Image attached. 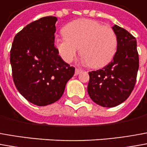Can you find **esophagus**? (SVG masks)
I'll use <instances>...</instances> for the list:
<instances>
[{"label":"esophagus","instance_id":"obj_1","mask_svg":"<svg viewBox=\"0 0 147 147\" xmlns=\"http://www.w3.org/2000/svg\"><path fill=\"white\" fill-rule=\"evenodd\" d=\"M82 70H81V69H79L76 68V69H75V75H78L80 73H82Z\"/></svg>","mask_w":147,"mask_h":147}]
</instances>
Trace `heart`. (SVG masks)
Wrapping results in <instances>:
<instances>
[{
    "label": "heart",
    "instance_id": "obj_1",
    "mask_svg": "<svg viewBox=\"0 0 147 147\" xmlns=\"http://www.w3.org/2000/svg\"><path fill=\"white\" fill-rule=\"evenodd\" d=\"M65 37L57 38V50L65 61L71 62L79 48L85 64L92 68L106 65L114 58L118 49L116 33L110 26L91 19H80L64 27Z\"/></svg>",
    "mask_w": 147,
    "mask_h": 147
}]
</instances>
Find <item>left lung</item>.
<instances>
[{"mask_svg":"<svg viewBox=\"0 0 147 147\" xmlns=\"http://www.w3.org/2000/svg\"><path fill=\"white\" fill-rule=\"evenodd\" d=\"M113 29L118 38L113 60L101 69L89 72L88 94L95 103L103 107L118 106L129 98L139 67L135 37L117 25Z\"/></svg>","mask_w":147,"mask_h":147,"instance_id":"1","label":"left lung"}]
</instances>
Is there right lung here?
<instances>
[{
  "label": "right lung",
  "mask_w": 147,
  "mask_h": 147,
  "mask_svg": "<svg viewBox=\"0 0 147 147\" xmlns=\"http://www.w3.org/2000/svg\"><path fill=\"white\" fill-rule=\"evenodd\" d=\"M56 17L33 21L16 34L10 50L12 75L18 90L34 105L61 98L75 68L65 62L54 45Z\"/></svg>",
  "instance_id": "obj_1"
}]
</instances>
